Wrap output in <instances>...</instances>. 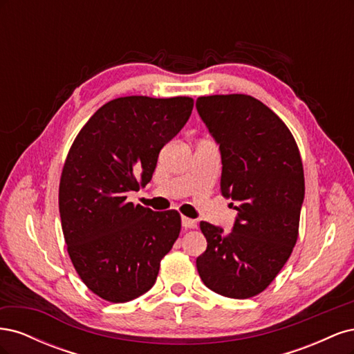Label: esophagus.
Listing matches in <instances>:
<instances>
[{
    "instance_id": "1",
    "label": "esophagus",
    "mask_w": 354,
    "mask_h": 354,
    "mask_svg": "<svg viewBox=\"0 0 354 354\" xmlns=\"http://www.w3.org/2000/svg\"><path fill=\"white\" fill-rule=\"evenodd\" d=\"M181 226L185 229H195L196 227V221L187 218V217H181Z\"/></svg>"
}]
</instances>
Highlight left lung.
Returning <instances> with one entry per match:
<instances>
[{
  "label": "left lung",
  "instance_id": "obj_1",
  "mask_svg": "<svg viewBox=\"0 0 354 354\" xmlns=\"http://www.w3.org/2000/svg\"><path fill=\"white\" fill-rule=\"evenodd\" d=\"M196 109L220 147L221 195L238 211L230 233L201 221L207 251L198 273L229 298L263 292L298 238L304 173L291 131L273 111L246 94L207 95Z\"/></svg>",
  "mask_w": 354,
  "mask_h": 354
}]
</instances>
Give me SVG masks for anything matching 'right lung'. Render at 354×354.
<instances>
[{
    "label": "right lung",
    "instance_id": "add662e5",
    "mask_svg": "<svg viewBox=\"0 0 354 354\" xmlns=\"http://www.w3.org/2000/svg\"><path fill=\"white\" fill-rule=\"evenodd\" d=\"M194 99L128 95L95 112L75 138L62 171L59 211L75 270L88 289L127 303L151 289L177 241L174 209L128 202L152 180L158 155L187 122Z\"/></svg>",
    "mask_w": 354,
    "mask_h": 354
}]
</instances>
